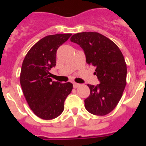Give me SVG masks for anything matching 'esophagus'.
I'll use <instances>...</instances> for the list:
<instances>
[{
  "mask_svg": "<svg viewBox=\"0 0 146 146\" xmlns=\"http://www.w3.org/2000/svg\"><path fill=\"white\" fill-rule=\"evenodd\" d=\"M80 86V84H79V83H76V82H73V87H74L75 89Z\"/></svg>",
  "mask_w": 146,
  "mask_h": 146,
  "instance_id": "esophagus-1",
  "label": "esophagus"
}]
</instances>
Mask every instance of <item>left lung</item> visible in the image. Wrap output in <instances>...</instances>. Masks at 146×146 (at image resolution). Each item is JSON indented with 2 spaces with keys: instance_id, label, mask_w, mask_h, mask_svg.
<instances>
[{
  "instance_id": "8db88e82",
  "label": "left lung",
  "mask_w": 146,
  "mask_h": 146,
  "mask_svg": "<svg viewBox=\"0 0 146 146\" xmlns=\"http://www.w3.org/2000/svg\"><path fill=\"white\" fill-rule=\"evenodd\" d=\"M84 50L86 63L96 66L95 75L100 84H88L90 95L85 108L94 115L104 116L113 111L127 85V64L117 45L96 32L76 33L70 38Z\"/></svg>"
}]
</instances>
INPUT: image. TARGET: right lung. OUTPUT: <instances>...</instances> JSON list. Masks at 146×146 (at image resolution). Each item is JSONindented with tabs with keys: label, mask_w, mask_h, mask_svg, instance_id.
<instances>
[{
	"label": "right lung",
	"mask_w": 146,
	"mask_h": 146,
	"mask_svg": "<svg viewBox=\"0 0 146 146\" xmlns=\"http://www.w3.org/2000/svg\"><path fill=\"white\" fill-rule=\"evenodd\" d=\"M72 34L47 35L33 45L22 64L20 85L29 106L43 120H52L64 111V101L73 89L70 82L52 81L50 68L56 65V53Z\"/></svg>",
	"instance_id": "obj_1"
}]
</instances>
